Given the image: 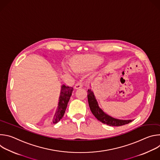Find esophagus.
<instances>
[{
	"label": "esophagus",
	"instance_id": "34e87169",
	"mask_svg": "<svg viewBox=\"0 0 160 160\" xmlns=\"http://www.w3.org/2000/svg\"><path fill=\"white\" fill-rule=\"evenodd\" d=\"M82 87V84L81 83H77L75 85V89H79V88H81Z\"/></svg>",
	"mask_w": 160,
	"mask_h": 160
}]
</instances>
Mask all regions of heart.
I'll return each instance as SVG.
<instances>
[{"instance_id":"1","label":"heart","mask_w":160,"mask_h":160,"mask_svg":"<svg viewBox=\"0 0 160 160\" xmlns=\"http://www.w3.org/2000/svg\"><path fill=\"white\" fill-rule=\"evenodd\" d=\"M102 61V58L95 54H75L68 59V63L72 70L78 74H84L93 70ZM63 69L65 72L72 73L70 68L64 66Z\"/></svg>"}]
</instances>
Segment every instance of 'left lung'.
I'll list each match as a JSON object with an SVG mask.
<instances>
[{
  "label": "left lung",
  "mask_w": 160,
  "mask_h": 160,
  "mask_svg": "<svg viewBox=\"0 0 160 160\" xmlns=\"http://www.w3.org/2000/svg\"><path fill=\"white\" fill-rule=\"evenodd\" d=\"M87 92L88 102L90 111L92 112L94 116L102 123L109 126L117 127L128 124L133 121V120H120L108 115L99 106L98 102L96 99L93 91L91 89H88Z\"/></svg>",
  "instance_id": "obj_1"
}]
</instances>
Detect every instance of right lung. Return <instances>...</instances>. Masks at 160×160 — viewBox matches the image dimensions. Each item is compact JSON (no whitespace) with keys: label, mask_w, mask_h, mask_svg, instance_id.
I'll return each mask as SVG.
<instances>
[{"label":"right lung","mask_w":160,"mask_h":160,"mask_svg":"<svg viewBox=\"0 0 160 160\" xmlns=\"http://www.w3.org/2000/svg\"><path fill=\"white\" fill-rule=\"evenodd\" d=\"M73 88L72 87L66 86L65 85H62L61 88V92L59 98L58 106L56 109V112L54 115L52 122L51 124H56L60 121L62 118L65 112L66 109L68 106V103L70 101V97L72 94Z\"/></svg>","instance_id":"right-lung-1"}]
</instances>
